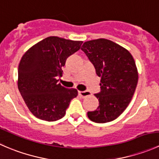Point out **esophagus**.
I'll return each instance as SVG.
<instances>
[{"mask_svg":"<svg viewBox=\"0 0 159 159\" xmlns=\"http://www.w3.org/2000/svg\"><path fill=\"white\" fill-rule=\"evenodd\" d=\"M78 94H79L80 97H81L82 98H86V97H88V96L91 95V93L88 91H78Z\"/></svg>","mask_w":159,"mask_h":159,"instance_id":"1","label":"esophagus"}]
</instances>
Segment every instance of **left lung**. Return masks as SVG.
<instances>
[{"label": "left lung", "instance_id": "left-lung-1", "mask_svg": "<svg viewBox=\"0 0 159 159\" xmlns=\"http://www.w3.org/2000/svg\"><path fill=\"white\" fill-rule=\"evenodd\" d=\"M81 49L101 77V91L94 94L99 106L88 117L96 123L113 121L125 110L135 91L139 75L134 58L128 50L104 38L86 41Z\"/></svg>", "mask_w": 159, "mask_h": 159}]
</instances>
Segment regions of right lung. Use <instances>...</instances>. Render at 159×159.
Listing matches in <instances>:
<instances>
[{"mask_svg": "<svg viewBox=\"0 0 159 159\" xmlns=\"http://www.w3.org/2000/svg\"><path fill=\"white\" fill-rule=\"evenodd\" d=\"M82 41L48 37L25 53L18 66L19 91L31 113L40 119L54 121L65 116L78 91L58 83L67 58Z\"/></svg>", "mask_w": 159, "mask_h": 159, "instance_id": "add662e5", "label": "right lung"}]
</instances>
